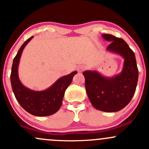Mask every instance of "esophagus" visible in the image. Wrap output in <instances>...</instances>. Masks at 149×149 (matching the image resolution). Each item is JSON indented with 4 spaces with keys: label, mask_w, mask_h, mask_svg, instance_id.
Returning a JSON list of instances; mask_svg holds the SVG:
<instances>
[{
    "label": "esophagus",
    "mask_w": 149,
    "mask_h": 149,
    "mask_svg": "<svg viewBox=\"0 0 149 149\" xmlns=\"http://www.w3.org/2000/svg\"><path fill=\"white\" fill-rule=\"evenodd\" d=\"M84 70H85V67L84 66H83V65H80V66H78L77 67V71L78 72H79V73H81V72H83Z\"/></svg>",
    "instance_id": "obj_1"
}]
</instances>
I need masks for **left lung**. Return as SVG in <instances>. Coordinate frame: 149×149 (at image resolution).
Wrapping results in <instances>:
<instances>
[{"label": "left lung", "mask_w": 149, "mask_h": 149, "mask_svg": "<svg viewBox=\"0 0 149 149\" xmlns=\"http://www.w3.org/2000/svg\"><path fill=\"white\" fill-rule=\"evenodd\" d=\"M102 37L110 42L107 52L124 58L123 67L119 74L107 77L95 70L83 73L86 79V89L93 107L107 112H118L125 107L135 93L139 71L134 52L125 41L108 34Z\"/></svg>", "instance_id": "8db88e82"}]
</instances>
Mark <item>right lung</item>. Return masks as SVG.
Returning a JSON list of instances; mask_svg holds the SVG:
<instances>
[{
	"instance_id": "1",
	"label": "right lung",
	"mask_w": 149,
	"mask_h": 149,
	"mask_svg": "<svg viewBox=\"0 0 149 149\" xmlns=\"http://www.w3.org/2000/svg\"><path fill=\"white\" fill-rule=\"evenodd\" d=\"M32 38L33 36L21 46L14 58L10 74L11 86L17 102L27 112L37 117L49 116L61 107L65 91L77 71L59 78L45 91H33L25 87L19 78L18 66L22 51Z\"/></svg>"
}]
</instances>
